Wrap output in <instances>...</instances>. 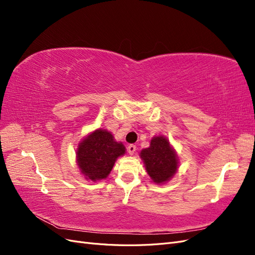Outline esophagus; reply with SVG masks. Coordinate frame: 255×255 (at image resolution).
I'll use <instances>...</instances> for the list:
<instances>
[{"label": "esophagus", "instance_id": "esophagus-1", "mask_svg": "<svg viewBox=\"0 0 255 255\" xmlns=\"http://www.w3.org/2000/svg\"><path fill=\"white\" fill-rule=\"evenodd\" d=\"M135 151H136V145L135 144H129L128 146V152L129 155H133V154L135 153Z\"/></svg>", "mask_w": 255, "mask_h": 255}]
</instances>
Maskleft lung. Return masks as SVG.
Returning a JSON list of instances; mask_svg holds the SVG:
<instances>
[{"instance_id": "8db88e82", "label": "left lung", "mask_w": 255, "mask_h": 255, "mask_svg": "<svg viewBox=\"0 0 255 255\" xmlns=\"http://www.w3.org/2000/svg\"><path fill=\"white\" fill-rule=\"evenodd\" d=\"M140 157L146 172L156 184L168 182L179 168V159L174 149L167 138L161 135L152 138L149 148L141 150Z\"/></svg>"}]
</instances>
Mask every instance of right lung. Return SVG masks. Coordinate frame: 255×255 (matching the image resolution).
<instances>
[{
  "label": "right lung",
  "instance_id": "1",
  "mask_svg": "<svg viewBox=\"0 0 255 255\" xmlns=\"http://www.w3.org/2000/svg\"><path fill=\"white\" fill-rule=\"evenodd\" d=\"M125 153L122 142L116 141L109 130L99 128L79 143L76 163L87 180L97 182L109 176L115 161Z\"/></svg>",
  "mask_w": 255,
  "mask_h": 255
}]
</instances>
